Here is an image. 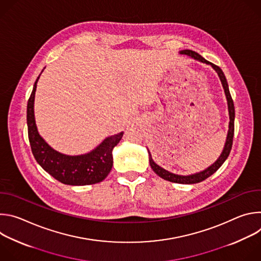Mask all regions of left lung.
Returning a JSON list of instances; mask_svg holds the SVG:
<instances>
[{"label":"left lung","mask_w":261,"mask_h":261,"mask_svg":"<svg viewBox=\"0 0 261 261\" xmlns=\"http://www.w3.org/2000/svg\"><path fill=\"white\" fill-rule=\"evenodd\" d=\"M180 55H186L189 56L190 58L199 61L201 63L211 65L213 67V69L217 72L218 76L221 81V84L223 86V89H224V93L226 96V100H227V105H228V114H229V125H228V132H227V137H226V141L224 144V147H223V151L221 153V155L219 156V158L207 168H205L204 170L200 171V172H196L194 174H189V175H179V174H175L172 173L164 168H162L161 166H159L158 164H156L152 158V155L150 153V151L147 150L148 152V160H150V165L152 167V169L156 172V174H158L160 177L172 181V182H177V184H196V182H200L202 180H204L205 178H207L208 176H211L213 173H215L220 167L221 165L225 162V160L227 159V157L229 156V153L231 151V146H232V140H233V134H234V105H233V101L229 92V88H228V84L226 81V77L224 75V73L221 70L220 67L210 63L208 61H206L204 58H202L199 54L190 50V49H184L179 51Z\"/></svg>","instance_id":"left-lung-1"}]
</instances>
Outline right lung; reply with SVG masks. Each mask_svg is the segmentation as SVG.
Returning a JSON list of instances; mask_svg holds the SVG:
<instances>
[{
	"instance_id": "obj_1",
	"label": "right lung",
	"mask_w": 261,
	"mask_h": 261,
	"mask_svg": "<svg viewBox=\"0 0 261 261\" xmlns=\"http://www.w3.org/2000/svg\"><path fill=\"white\" fill-rule=\"evenodd\" d=\"M40 75L36 80L28 101L27 124L32 153L38 164L51 176L65 185L86 186L102 181L113 168V150L124 132L106 137L93 151L70 156L53 148L39 134L34 115L35 92Z\"/></svg>"
}]
</instances>
